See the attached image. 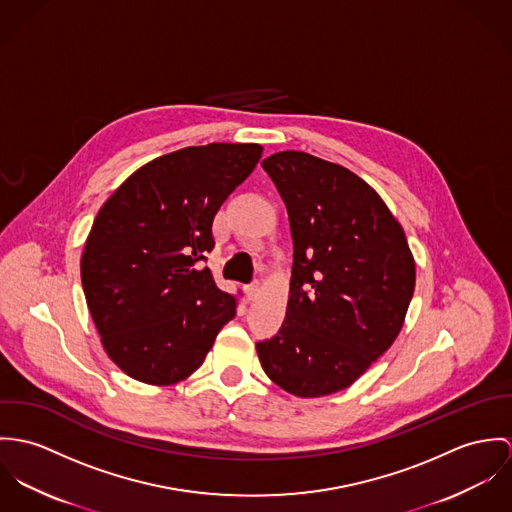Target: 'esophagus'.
Segmentation results:
<instances>
[{
  "label": "esophagus",
  "mask_w": 512,
  "mask_h": 512,
  "mask_svg": "<svg viewBox=\"0 0 512 512\" xmlns=\"http://www.w3.org/2000/svg\"><path fill=\"white\" fill-rule=\"evenodd\" d=\"M245 294H247V300H255L261 294V283L255 281V283L245 286Z\"/></svg>",
  "instance_id": "obj_1"
}]
</instances>
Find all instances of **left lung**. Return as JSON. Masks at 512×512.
I'll use <instances>...</instances> for the list:
<instances>
[{"instance_id":"1","label":"left lung","mask_w":512,"mask_h":512,"mask_svg":"<svg viewBox=\"0 0 512 512\" xmlns=\"http://www.w3.org/2000/svg\"><path fill=\"white\" fill-rule=\"evenodd\" d=\"M283 196L294 263L283 326L257 343L286 393L318 398L355 383L397 340L416 265L404 229L355 172L302 151L267 157Z\"/></svg>"}]
</instances>
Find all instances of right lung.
<instances>
[{
    "instance_id": "add662e5",
    "label": "right lung",
    "mask_w": 512,
    "mask_h": 512,
    "mask_svg": "<svg viewBox=\"0 0 512 512\" xmlns=\"http://www.w3.org/2000/svg\"><path fill=\"white\" fill-rule=\"evenodd\" d=\"M261 153L257 143L174 151L133 172L100 208L80 277L102 345L131 379H188L235 316V298L198 263L214 247V216Z\"/></svg>"
}]
</instances>
